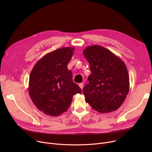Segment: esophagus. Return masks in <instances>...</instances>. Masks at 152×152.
I'll use <instances>...</instances> for the list:
<instances>
[{"instance_id": "obj_1", "label": "esophagus", "mask_w": 152, "mask_h": 152, "mask_svg": "<svg viewBox=\"0 0 152 152\" xmlns=\"http://www.w3.org/2000/svg\"><path fill=\"white\" fill-rule=\"evenodd\" d=\"M79 86L80 87V88L81 89H83V86H84V85H83V83H80L79 84Z\"/></svg>"}]
</instances>
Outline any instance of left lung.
<instances>
[{"mask_svg": "<svg viewBox=\"0 0 152 152\" xmlns=\"http://www.w3.org/2000/svg\"><path fill=\"white\" fill-rule=\"evenodd\" d=\"M91 74L83 89L86 101L98 112L116 110L123 104L129 91L126 66L121 58L106 48L87 46L83 51Z\"/></svg>", "mask_w": 152, "mask_h": 152, "instance_id": "1", "label": "left lung"}]
</instances>
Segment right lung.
<instances>
[{"label":"right lung","mask_w":152,"mask_h":152,"mask_svg":"<svg viewBox=\"0 0 152 152\" xmlns=\"http://www.w3.org/2000/svg\"><path fill=\"white\" fill-rule=\"evenodd\" d=\"M74 50V47H62L47 53L31 72L29 96L37 108L45 115L58 116L66 112L73 95L81 93L67 67Z\"/></svg>","instance_id":"1"}]
</instances>
